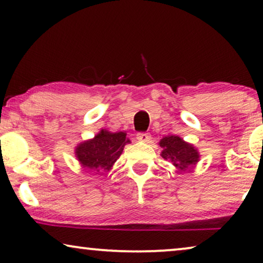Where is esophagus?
I'll return each mask as SVG.
<instances>
[{"mask_svg": "<svg viewBox=\"0 0 263 263\" xmlns=\"http://www.w3.org/2000/svg\"><path fill=\"white\" fill-rule=\"evenodd\" d=\"M136 139H138L139 141L148 142L151 140V135L148 134V133H138V135H136Z\"/></svg>", "mask_w": 263, "mask_h": 263, "instance_id": "esophagus-1", "label": "esophagus"}]
</instances>
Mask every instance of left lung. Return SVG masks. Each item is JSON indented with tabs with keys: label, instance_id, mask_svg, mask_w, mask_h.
Instances as JSON below:
<instances>
[{
	"label": "left lung",
	"instance_id": "1",
	"mask_svg": "<svg viewBox=\"0 0 263 263\" xmlns=\"http://www.w3.org/2000/svg\"><path fill=\"white\" fill-rule=\"evenodd\" d=\"M159 145L161 151V157L164 159H170L171 163L179 170L184 171L192 167L199 160L197 149L193 145H189L183 141L178 136H166L160 140Z\"/></svg>",
	"mask_w": 263,
	"mask_h": 263
}]
</instances>
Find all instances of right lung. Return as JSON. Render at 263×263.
<instances>
[{"label": "right lung", "instance_id": "obj_1", "mask_svg": "<svg viewBox=\"0 0 263 263\" xmlns=\"http://www.w3.org/2000/svg\"><path fill=\"white\" fill-rule=\"evenodd\" d=\"M128 142L123 132L102 130L95 139L80 143L75 153L82 166L88 171L102 172L110 170Z\"/></svg>", "mask_w": 263, "mask_h": 263}]
</instances>
